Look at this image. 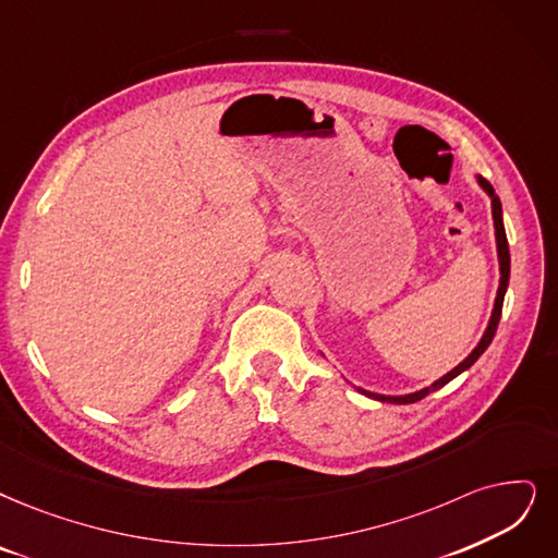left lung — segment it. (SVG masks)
I'll return each instance as SVG.
<instances>
[{"label": "left lung", "instance_id": "obj_1", "mask_svg": "<svg viewBox=\"0 0 558 558\" xmlns=\"http://www.w3.org/2000/svg\"><path fill=\"white\" fill-rule=\"evenodd\" d=\"M476 181H478V185L487 192V196L493 198V219H495L497 256H499V272H501V277H499V291H497V300H495V308H493V316H489V323H487V329H485V333H483V339L478 341V345L472 350V354L466 356L464 362H460L451 373L439 377L437 383H433V385L426 387V389H418V391L405 393V396H383V393H373V391H366V389H356V391H362L364 396L375 398V400H383V403H396V405L416 403V400L426 398L430 391H437V389H441L447 383H451L453 377H458L462 371L474 366V362L487 350V345L493 343L497 325H499V318H501V306H504V295H506V288H508V277H510V252H508V240H506V231H504V217H501V202H499V196L495 194V187L489 185L483 175H476Z\"/></svg>", "mask_w": 558, "mask_h": 558}]
</instances>
